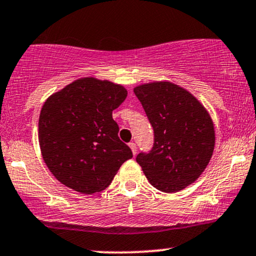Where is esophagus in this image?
<instances>
[{
	"instance_id": "obj_1",
	"label": "esophagus",
	"mask_w": 256,
	"mask_h": 256,
	"mask_svg": "<svg viewBox=\"0 0 256 256\" xmlns=\"http://www.w3.org/2000/svg\"><path fill=\"white\" fill-rule=\"evenodd\" d=\"M128 146H130V148H131V150H132V154L136 155V152H137V146H136V143L131 142V143H128Z\"/></svg>"
}]
</instances>
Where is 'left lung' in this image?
<instances>
[{
  "label": "left lung",
  "instance_id": "obj_1",
  "mask_svg": "<svg viewBox=\"0 0 256 256\" xmlns=\"http://www.w3.org/2000/svg\"><path fill=\"white\" fill-rule=\"evenodd\" d=\"M134 95L154 130L149 152L136 161L152 186L177 192L204 171L216 144L213 122L195 96L171 82L138 85Z\"/></svg>",
  "mask_w": 256,
  "mask_h": 256
}]
</instances>
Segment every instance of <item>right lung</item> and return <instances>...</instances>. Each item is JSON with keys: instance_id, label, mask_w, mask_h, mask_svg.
<instances>
[{"instance_id": "obj_1", "label": "right lung", "mask_w": 256, "mask_h": 256, "mask_svg": "<svg viewBox=\"0 0 256 256\" xmlns=\"http://www.w3.org/2000/svg\"><path fill=\"white\" fill-rule=\"evenodd\" d=\"M126 96L122 85L90 77L77 79L44 102L38 140L44 162L60 183L88 195L100 192L132 158L112 116Z\"/></svg>"}]
</instances>
